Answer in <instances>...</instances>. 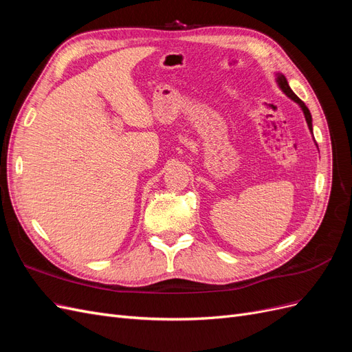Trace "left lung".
Instances as JSON below:
<instances>
[{
  "mask_svg": "<svg viewBox=\"0 0 352 352\" xmlns=\"http://www.w3.org/2000/svg\"><path fill=\"white\" fill-rule=\"evenodd\" d=\"M276 74V83H278V87H279V89L286 95L287 98H291L294 102H296L298 105H300V109L302 110V113H304V117H305V122H307V126H308V129H310V132H311V135H313V117H311V113H310V110L307 109V105L296 97L295 95V92L291 89V87H289V83H287V80H286V78H285V74H282V73H274ZM313 140H314V136H313ZM317 145V144H316Z\"/></svg>",
  "mask_w": 352,
  "mask_h": 352,
  "instance_id": "1",
  "label": "left lung"
}]
</instances>
